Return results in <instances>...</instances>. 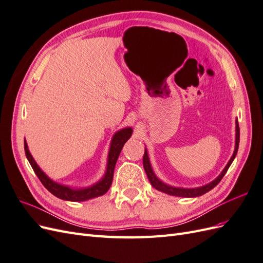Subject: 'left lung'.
<instances>
[{"mask_svg": "<svg viewBox=\"0 0 263 263\" xmlns=\"http://www.w3.org/2000/svg\"><path fill=\"white\" fill-rule=\"evenodd\" d=\"M239 137H240V132H239V125H238V121H236V146H235V151H234V155L233 157L230 158L229 162L227 163V165L225 166V169L222 170V172L219 174L217 177V179H215L213 182L209 183V184H206L204 186L201 187H196V189H181V187H173L170 185H166L164 184L163 182H161L159 180L151 169V165L149 162V158H148V154H147V150H145V154H144V159H142V162H144V169L147 173V177L151 183V185H153L156 190L158 191H161L163 193L166 194H170V195H174V196H182V197H195V196H200L205 194L206 192H209L212 189H214L218 183L220 182V180L224 178V176L226 174L228 168L232 164V162L234 161V159L237 155V151H238V147H239Z\"/></svg>", "mask_w": 263, "mask_h": 263, "instance_id": "8db88e82", "label": "left lung"}]
</instances>
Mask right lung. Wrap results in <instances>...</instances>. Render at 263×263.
Segmentation results:
<instances>
[{"mask_svg":"<svg viewBox=\"0 0 263 263\" xmlns=\"http://www.w3.org/2000/svg\"><path fill=\"white\" fill-rule=\"evenodd\" d=\"M132 133H133L132 128H124L122 130L117 132L114 135L112 144H110V148H109L107 170L105 173V177L103 178L99 183H97V184H94L93 186L86 187V189H80V190L70 189L68 186L58 184V183H55L52 180H50L41 170V168H39L37 163L35 162L33 157H31L26 141H24V148H25V154H26V157L31 165V168H33V170L36 173V176L43 183V185L47 190H48L51 194H53L54 196H57V197L61 198V200H65V201L82 202V201L90 200V198H93V197L101 196L107 192L110 185H112L114 169H115V164H116V161L118 159V156H119V154H121L125 142L130 138Z\"/></svg>","mask_w":263,"mask_h":263,"instance_id":"1","label":"right lung"}]
</instances>
